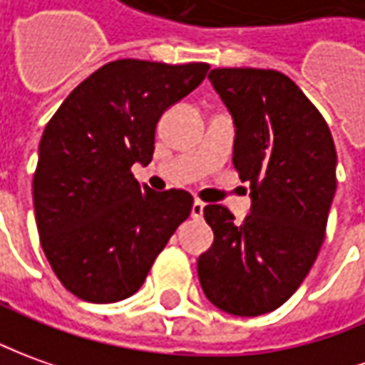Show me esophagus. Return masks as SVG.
Instances as JSON below:
<instances>
[{
	"instance_id": "esophagus-1",
	"label": "esophagus",
	"mask_w": 365,
	"mask_h": 365,
	"mask_svg": "<svg viewBox=\"0 0 365 365\" xmlns=\"http://www.w3.org/2000/svg\"><path fill=\"white\" fill-rule=\"evenodd\" d=\"M202 212H205V202L195 200V202H192V208H190V216H192V218H200Z\"/></svg>"
}]
</instances>
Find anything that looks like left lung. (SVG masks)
Masks as SVG:
<instances>
[{"mask_svg": "<svg viewBox=\"0 0 365 365\" xmlns=\"http://www.w3.org/2000/svg\"><path fill=\"white\" fill-rule=\"evenodd\" d=\"M235 120L232 163L250 185L242 225L222 205L205 207L215 242L198 256V280L216 308L260 316L292 296L324 242L336 192V147L320 110L274 69H212Z\"/></svg>", "mask_w": 365, "mask_h": 365, "instance_id": "left-lung-1", "label": "left lung"}]
</instances>
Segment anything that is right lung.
<instances>
[{
	"mask_svg": "<svg viewBox=\"0 0 365 365\" xmlns=\"http://www.w3.org/2000/svg\"><path fill=\"white\" fill-rule=\"evenodd\" d=\"M208 69L110 61L47 123L34 177L35 222L53 272L77 298L110 304L133 296L190 215V192L140 187L130 167L149 165L160 115L195 91Z\"/></svg>",
	"mask_w": 365,
	"mask_h": 365,
	"instance_id": "1",
	"label": "right lung"
}]
</instances>
